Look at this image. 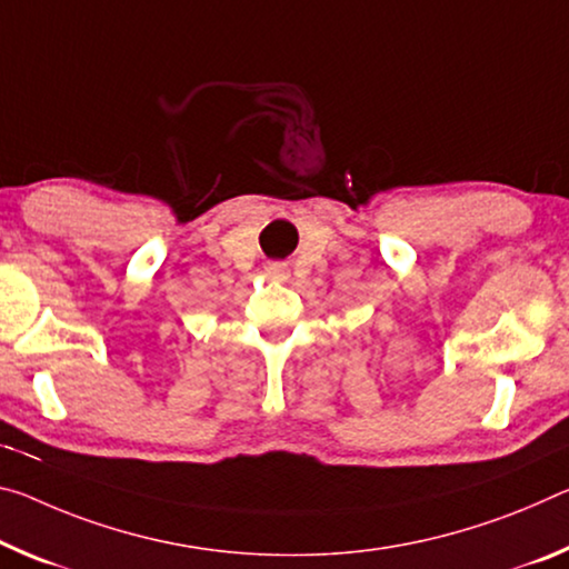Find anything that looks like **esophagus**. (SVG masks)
I'll use <instances>...</instances> for the list:
<instances>
[{"label":"esophagus","instance_id":"1","mask_svg":"<svg viewBox=\"0 0 569 569\" xmlns=\"http://www.w3.org/2000/svg\"><path fill=\"white\" fill-rule=\"evenodd\" d=\"M266 273L273 276V278H286L288 276V268H286V263H268L266 266Z\"/></svg>","mask_w":569,"mask_h":569}]
</instances>
